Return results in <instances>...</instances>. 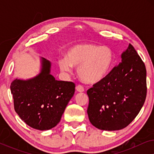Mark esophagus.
I'll use <instances>...</instances> for the list:
<instances>
[{
  "mask_svg": "<svg viewBox=\"0 0 154 154\" xmlns=\"http://www.w3.org/2000/svg\"><path fill=\"white\" fill-rule=\"evenodd\" d=\"M75 89H76L77 92H84V88H83V86H81V85L76 86Z\"/></svg>",
  "mask_w": 154,
  "mask_h": 154,
  "instance_id": "esophagus-1",
  "label": "esophagus"
}]
</instances>
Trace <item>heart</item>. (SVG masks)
Wrapping results in <instances>:
<instances>
[{"instance_id":"obj_1","label":"heart","mask_w":154,"mask_h":154,"mask_svg":"<svg viewBox=\"0 0 154 154\" xmlns=\"http://www.w3.org/2000/svg\"><path fill=\"white\" fill-rule=\"evenodd\" d=\"M114 64V54L109 47L93 43H80L66 52V57L58 60L63 72H71L72 67H78L77 75L87 84L100 83L111 72Z\"/></svg>"}]
</instances>
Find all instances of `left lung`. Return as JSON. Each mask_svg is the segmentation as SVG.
I'll list each match as a JSON object with an SVG mask.
<instances>
[{
    "mask_svg": "<svg viewBox=\"0 0 154 154\" xmlns=\"http://www.w3.org/2000/svg\"><path fill=\"white\" fill-rule=\"evenodd\" d=\"M87 94L88 118L98 129L121 130L135 119L146 100V70L131 44L121 54V62Z\"/></svg>",
    "mask_w": 154,
    "mask_h": 154,
    "instance_id": "8db88e82",
    "label": "left lung"
}]
</instances>
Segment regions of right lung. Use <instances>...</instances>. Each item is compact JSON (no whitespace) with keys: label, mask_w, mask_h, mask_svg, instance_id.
Here are the masks:
<instances>
[{"label":"right lung","mask_w":154,"mask_h":154,"mask_svg":"<svg viewBox=\"0 0 154 154\" xmlns=\"http://www.w3.org/2000/svg\"><path fill=\"white\" fill-rule=\"evenodd\" d=\"M51 62L41 57V70L26 80L14 79L10 85L14 106L20 119L30 127L48 130L60 121L73 97L75 84L57 81L51 72Z\"/></svg>","instance_id":"1"}]
</instances>
